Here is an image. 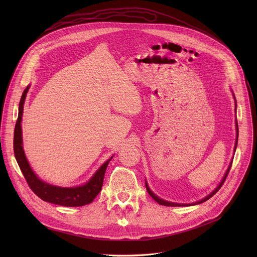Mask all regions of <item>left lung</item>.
I'll list each match as a JSON object with an SVG mask.
<instances>
[{
  "label": "left lung",
  "instance_id": "obj_1",
  "mask_svg": "<svg viewBox=\"0 0 257 257\" xmlns=\"http://www.w3.org/2000/svg\"><path fill=\"white\" fill-rule=\"evenodd\" d=\"M236 105V104H235ZM235 108H236V106H235ZM237 139H238V126H237V120H236V143H235V147H234V149H236V146H237ZM230 169H231V165L229 166V168H228V170H227V172H226V174H225V176H224V178H223V180L221 181V183L219 184V186L215 188V190L210 194V195H208L206 198H204V199H202L201 201H199V202H196V203H194V204H200V203H203V202H205V201H207L208 199H210L215 193H217L220 188L222 187V185L224 184V182H225V180H226V178H227V176H228V173H229V171H230ZM146 188H147V192L149 193V195L157 202L158 204H160V205H165V206H186V204H178V203H172V202H168V201H165V200H163V199H160V198H158L156 195H154L152 192H151V190L149 188V186H148V184L146 183ZM194 204H190V205H194Z\"/></svg>",
  "mask_w": 257,
  "mask_h": 257
}]
</instances>
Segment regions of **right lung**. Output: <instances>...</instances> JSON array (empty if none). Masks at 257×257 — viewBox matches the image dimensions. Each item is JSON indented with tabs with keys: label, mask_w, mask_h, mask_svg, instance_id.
<instances>
[{
	"label": "right lung",
	"mask_w": 257,
	"mask_h": 257,
	"mask_svg": "<svg viewBox=\"0 0 257 257\" xmlns=\"http://www.w3.org/2000/svg\"><path fill=\"white\" fill-rule=\"evenodd\" d=\"M30 86H27L24 90L22 98L20 101L19 107V116L15 128V138H13V151H15V156L18 161V165L24 175V177L28 183L29 187L32 192L39 197L42 200L46 202H50L53 204L62 205V206H83L86 204L91 203L93 199L97 197V195L102 190L104 175L106 172V168L108 163L111 160H107L106 163L96 172L92 178L84 185L78 186V187H58L46 182H43L37 178L36 175L31 170L28 161L26 159L23 146H22V115L24 109V103L27 91H28Z\"/></svg>",
	"instance_id": "add662e5"
}]
</instances>
